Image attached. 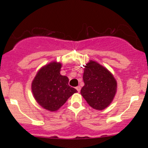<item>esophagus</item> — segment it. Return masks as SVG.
Segmentation results:
<instances>
[{"mask_svg": "<svg viewBox=\"0 0 148 148\" xmlns=\"http://www.w3.org/2000/svg\"><path fill=\"white\" fill-rule=\"evenodd\" d=\"M76 89L77 90V91L79 92L80 91H81V87H80V86H77V87L76 88Z\"/></svg>", "mask_w": 148, "mask_h": 148, "instance_id": "34e87169", "label": "esophagus"}]
</instances>
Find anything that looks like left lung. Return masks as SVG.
Here are the masks:
<instances>
[{
    "mask_svg": "<svg viewBox=\"0 0 148 148\" xmlns=\"http://www.w3.org/2000/svg\"><path fill=\"white\" fill-rule=\"evenodd\" d=\"M85 65L84 86L81 94L94 109H105L111 104L117 92V81L106 67L92 60Z\"/></svg>",
    "mask_w": 148,
    "mask_h": 148,
    "instance_id": "1",
    "label": "left lung"
}]
</instances>
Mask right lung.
I'll return each mask as SVG.
<instances>
[{
  "instance_id": "obj_1",
  "label": "right lung",
  "mask_w": 148,
  "mask_h": 148,
  "mask_svg": "<svg viewBox=\"0 0 148 148\" xmlns=\"http://www.w3.org/2000/svg\"><path fill=\"white\" fill-rule=\"evenodd\" d=\"M62 63L52 61L37 72L32 81L31 90L35 101L47 111H56L74 93L68 85L67 76L60 74Z\"/></svg>"
}]
</instances>
